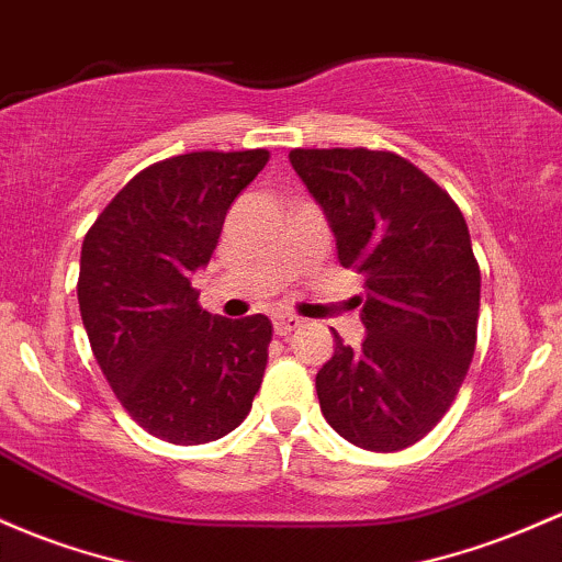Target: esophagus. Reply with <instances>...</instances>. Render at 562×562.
<instances>
[{
  "instance_id": "34e87169",
  "label": "esophagus",
  "mask_w": 562,
  "mask_h": 562,
  "mask_svg": "<svg viewBox=\"0 0 562 562\" xmlns=\"http://www.w3.org/2000/svg\"><path fill=\"white\" fill-rule=\"evenodd\" d=\"M271 323H274L277 336H288V333H293V330L301 328V319L293 317V314H277V317L271 319Z\"/></svg>"
}]
</instances>
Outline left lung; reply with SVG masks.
<instances>
[{
	"label": "left lung",
	"mask_w": 562,
	"mask_h": 562,
	"mask_svg": "<svg viewBox=\"0 0 562 562\" xmlns=\"http://www.w3.org/2000/svg\"><path fill=\"white\" fill-rule=\"evenodd\" d=\"M291 165L336 234L338 261L366 277V341L333 330L317 373L325 422L366 451L422 440L459 394L477 344L480 267L446 189L392 151L293 149Z\"/></svg>",
	"instance_id": "8db88e82"
}]
</instances>
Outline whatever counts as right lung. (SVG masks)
Returning a JSON list of instances; mask_svg holds the SVG:
<instances>
[{
  "label": "right lung",
  "mask_w": 562,
  "mask_h": 562,
  "mask_svg": "<svg viewBox=\"0 0 562 562\" xmlns=\"http://www.w3.org/2000/svg\"><path fill=\"white\" fill-rule=\"evenodd\" d=\"M267 162V149L154 162L85 234L77 299L92 355L122 408L159 440H218L261 390L269 317L205 312L191 271L211 261L232 202Z\"/></svg>",
  "instance_id": "1"
}]
</instances>
